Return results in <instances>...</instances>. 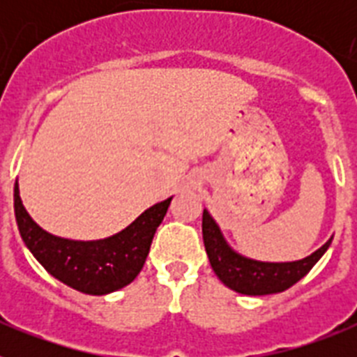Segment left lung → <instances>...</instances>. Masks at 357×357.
Wrapping results in <instances>:
<instances>
[{
    "label": "left lung",
    "instance_id": "left-lung-1",
    "mask_svg": "<svg viewBox=\"0 0 357 357\" xmlns=\"http://www.w3.org/2000/svg\"><path fill=\"white\" fill-rule=\"evenodd\" d=\"M202 234H204V245L209 255V263L218 279L222 280L227 288L243 293V295H272V293H280L291 288L317 264V261L326 254L331 245L329 239L324 247L307 255L305 259L293 261V263L252 261L236 254L227 245L222 232L207 211H204V216H202Z\"/></svg>",
    "mask_w": 357,
    "mask_h": 357
}]
</instances>
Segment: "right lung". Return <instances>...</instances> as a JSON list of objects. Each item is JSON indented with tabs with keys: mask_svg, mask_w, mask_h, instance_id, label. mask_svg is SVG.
<instances>
[{
	"mask_svg": "<svg viewBox=\"0 0 357 357\" xmlns=\"http://www.w3.org/2000/svg\"><path fill=\"white\" fill-rule=\"evenodd\" d=\"M168 200L144 211L132 225L100 241H71L40 229L24 209L14 188V209L24 245L55 279L87 295H105L125 288L141 272L151 239L169 207Z\"/></svg>",
	"mask_w": 357,
	"mask_h": 357,
	"instance_id": "right-lung-1",
	"label": "right lung"
}]
</instances>
